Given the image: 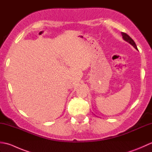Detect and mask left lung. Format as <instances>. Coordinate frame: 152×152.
<instances>
[{
	"label": "left lung",
	"instance_id": "left-lung-1",
	"mask_svg": "<svg viewBox=\"0 0 152 152\" xmlns=\"http://www.w3.org/2000/svg\"><path fill=\"white\" fill-rule=\"evenodd\" d=\"M121 35H122V37H123V38H124V39L126 42H129L130 44H131L132 46H133L135 48V49L138 50V48L137 47L136 44H135L134 40L132 39V38L129 36L127 34H126L125 33H121Z\"/></svg>",
	"mask_w": 152,
	"mask_h": 152
}]
</instances>
